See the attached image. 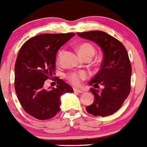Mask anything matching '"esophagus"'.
Here are the masks:
<instances>
[{
  "label": "esophagus",
  "mask_w": 147,
  "mask_h": 147,
  "mask_svg": "<svg viewBox=\"0 0 147 147\" xmlns=\"http://www.w3.org/2000/svg\"><path fill=\"white\" fill-rule=\"evenodd\" d=\"M73 90H74V92L83 93V91H82V90H81V89H76V88H74Z\"/></svg>",
  "instance_id": "34e87169"
}]
</instances>
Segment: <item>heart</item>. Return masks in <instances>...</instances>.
Wrapping results in <instances>:
<instances>
[{"instance_id":"obj_1","label":"heart","mask_w":147,"mask_h":147,"mask_svg":"<svg viewBox=\"0 0 147 147\" xmlns=\"http://www.w3.org/2000/svg\"><path fill=\"white\" fill-rule=\"evenodd\" d=\"M78 51L79 54L84 58H92L95 53V47H93L91 43H87V42L81 43L78 47ZM62 54H63V50H60L58 53V56H57V61H59ZM87 78L88 74L84 71L72 72L66 75V78L75 86L80 85L81 83L84 80L87 79Z\"/></svg>"}]
</instances>
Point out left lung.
I'll return each mask as SVG.
<instances>
[{
    "label": "left lung",
    "mask_w": 147,
    "mask_h": 147,
    "mask_svg": "<svg viewBox=\"0 0 147 147\" xmlns=\"http://www.w3.org/2000/svg\"><path fill=\"white\" fill-rule=\"evenodd\" d=\"M78 35L96 43L104 53L100 71L89 84L95 100L86 109L94 116L112 115L123 105L131 90L132 66L128 53L121 42L102 31L77 32ZM103 86L101 92L97 88Z\"/></svg>",
    "instance_id": "left-lung-1"
}]
</instances>
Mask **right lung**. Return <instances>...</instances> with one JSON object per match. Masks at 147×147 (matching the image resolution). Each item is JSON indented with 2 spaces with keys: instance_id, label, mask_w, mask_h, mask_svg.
Wrapping results in <instances>:
<instances>
[{
  "instance_id": "1",
  "label": "right lung",
  "mask_w": 147,
  "mask_h": 147,
  "mask_svg": "<svg viewBox=\"0 0 147 147\" xmlns=\"http://www.w3.org/2000/svg\"><path fill=\"white\" fill-rule=\"evenodd\" d=\"M75 33L41 34L30 38L21 47L15 66V89L20 105L29 115L38 120L53 118L60 112V97L73 89L55 77V88L46 90L47 79L53 78L58 49Z\"/></svg>"
}]
</instances>
